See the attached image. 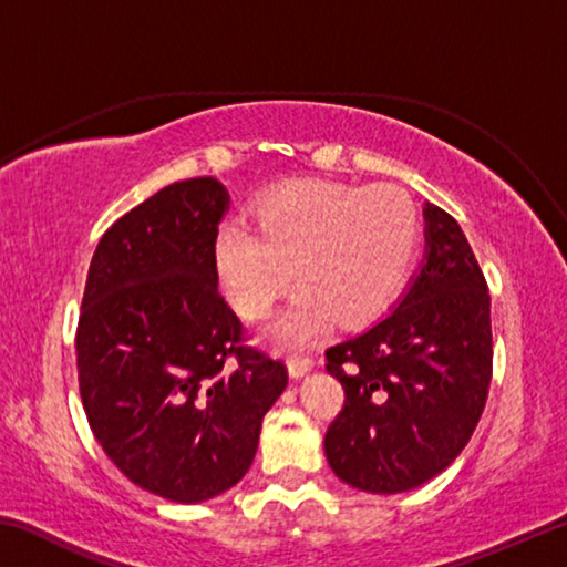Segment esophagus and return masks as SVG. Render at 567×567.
I'll list each match as a JSON object with an SVG mask.
<instances>
[{"instance_id": "obj_1", "label": "esophagus", "mask_w": 567, "mask_h": 567, "mask_svg": "<svg viewBox=\"0 0 567 567\" xmlns=\"http://www.w3.org/2000/svg\"><path fill=\"white\" fill-rule=\"evenodd\" d=\"M312 358L310 354H290V358H287V370H290V375L292 378H305L307 372L312 370Z\"/></svg>"}]
</instances>
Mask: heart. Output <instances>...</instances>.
Listing matches in <instances>:
<instances>
[{
    "label": "heart",
    "instance_id": "obj_1",
    "mask_svg": "<svg viewBox=\"0 0 567 567\" xmlns=\"http://www.w3.org/2000/svg\"><path fill=\"white\" fill-rule=\"evenodd\" d=\"M255 229L217 235V270L229 300L260 318L292 280V305L275 322L280 342H305L334 320L354 328L398 292L417 245V213L398 187L295 182L260 207Z\"/></svg>",
    "mask_w": 567,
    "mask_h": 567
}]
</instances>
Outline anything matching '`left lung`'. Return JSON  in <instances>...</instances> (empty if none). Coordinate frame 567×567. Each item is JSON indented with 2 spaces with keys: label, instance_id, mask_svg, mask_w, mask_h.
<instances>
[{
  "label": "left lung",
  "instance_id": "left-lung-1",
  "mask_svg": "<svg viewBox=\"0 0 567 567\" xmlns=\"http://www.w3.org/2000/svg\"><path fill=\"white\" fill-rule=\"evenodd\" d=\"M425 262L395 310L324 350L344 402L324 433L342 483L405 493L463 453L493 378L491 292L463 229L425 207Z\"/></svg>",
  "mask_w": 567,
  "mask_h": 567
}]
</instances>
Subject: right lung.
I'll use <instances>...</instances> for the list:
<instances>
[{"instance_id":"right-lung-1","label":"right lung","mask_w":567,"mask_h":567,"mask_svg":"<svg viewBox=\"0 0 567 567\" xmlns=\"http://www.w3.org/2000/svg\"><path fill=\"white\" fill-rule=\"evenodd\" d=\"M227 192L182 179L122 215L94 249L76 322L90 427L142 491L203 503L252 465L282 360L247 344L217 287Z\"/></svg>"}]
</instances>
